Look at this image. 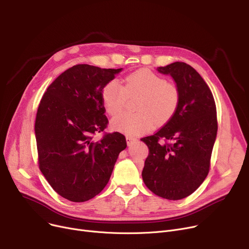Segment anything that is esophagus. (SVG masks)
<instances>
[{
	"instance_id": "obj_1",
	"label": "esophagus",
	"mask_w": 249,
	"mask_h": 249,
	"mask_svg": "<svg viewBox=\"0 0 249 249\" xmlns=\"http://www.w3.org/2000/svg\"><path fill=\"white\" fill-rule=\"evenodd\" d=\"M136 140H137V139L134 138V137H130V136H127V137H126V141H127V144H128V145H131L132 143H134Z\"/></svg>"
}]
</instances>
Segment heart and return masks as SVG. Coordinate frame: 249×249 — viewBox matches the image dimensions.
<instances>
[{
  "label": "heart",
  "instance_id": "b5f03b06",
  "mask_svg": "<svg viewBox=\"0 0 249 249\" xmlns=\"http://www.w3.org/2000/svg\"><path fill=\"white\" fill-rule=\"evenodd\" d=\"M141 95L137 106L138 114L122 113L111 120V128L128 136L145 133L155 124L167 122L175 114L179 94L176 86L166 83L164 77L142 69L126 76L123 88L117 81H111L102 89L104 107L109 115L119 113L127 98Z\"/></svg>",
  "mask_w": 249,
  "mask_h": 249
}]
</instances>
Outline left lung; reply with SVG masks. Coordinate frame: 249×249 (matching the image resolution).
I'll use <instances>...</instances> for the list:
<instances>
[{"label":"left lung","instance_id":"1","mask_svg":"<svg viewBox=\"0 0 249 249\" xmlns=\"http://www.w3.org/2000/svg\"><path fill=\"white\" fill-rule=\"evenodd\" d=\"M158 71L173 77L179 101L166 124L141 139L149 149L142 178L152 193L176 201L193 194L209 173L218 129L216 105L210 89L191 65L177 61Z\"/></svg>","mask_w":249,"mask_h":249}]
</instances>
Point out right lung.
<instances>
[{
  "mask_svg": "<svg viewBox=\"0 0 249 249\" xmlns=\"http://www.w3.org/2000/svg\"><path fill=\"white\" fill-rule=\"evenodd\" d=\"M122 70L73 65L55 78L39 104L35 120L39 168L64 199L80 203L100 194L127 146L119 132L93 139L108 124L102 89Z\"/></svg>",
  "mask_w": 249,
  "mask_h": 249,
  "instance_id": "right-lung-1",
  "label": "right lung"
}]
</instances>
